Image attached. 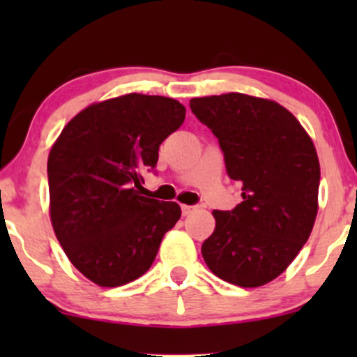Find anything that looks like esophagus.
<instances>
[{"label":"esophagus","mask_w":357,"mask_h":357,"mask_svg":"<svg viewBox=\"0 0 357 357\" xmlns=\"http://www.w3.org/2000/svg\"><path fill=\"white\" fill-rule=\"evenodd\" d=\"M192 210H195V206H188V204H183V206H181L183 216H188Z\"/></svg>","instance_id":"34e87169"}]
</instances>
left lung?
<instances>
[{
	"label": "left lung",
	"mask_w": 357,
	"mask_h": 357,
	"mask_svg": "<svg viewBox=\"0 0 357 357\" xmlns=\"http://www.w3.org/2000/svg\"><path fill=\"white\" fill-rule=\"evenodd\" d=\"M191 112L211 129L243 202L213 211L216 227L202 253L221 280L260 287L292 264L312 231L321 181L304 127L277 102L243 96L199 97Z\"/></svg>",
	"instance_id": "obj_1"
}]
</instances>
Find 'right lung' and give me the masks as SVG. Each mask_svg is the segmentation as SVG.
<instances>
[{
  "mask_svg": "<svg viewBox=\"0 0 357 357\" xmlns=\"http://www.w3.org/2000/svg\"><path fill=\"white\" fill-rule=\"evenodd\" d=\"M184 116L169 97L127 93L82 110L53 144L47 166L53 230L93 284L119 287L144 275L181 216L178 203L142 196V171L154 169L159 146Z\"/></svg>",
  "mask_w": 357,
  "mask_h": 357,
  "instance_id": "add662e5",
  "label": "right lung"
}]
</instances>
